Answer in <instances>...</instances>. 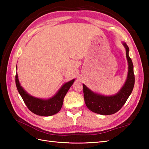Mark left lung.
Segmentation results:
<instances>
[{
  "label": "left lung",
  "instance_id": "left-lung-1",
  "mask_svg": "<svg viewBox=\"0 0 149 149\" xmlns=\"http://www.w3.org/2000/svg\"><path fill=\"white\" fill-rule=\"evenodd\" d=\"M126 50V58L128 63V72L127 79L121 89L118 93L112 95H104L94 92L83 84L85 104L91 111L102 115H112L122 108L131 94L134 85V75L133 64L129 56V49L127 44L122 42Z\"/></svg>",
  "mask_w": 149,
  "mask_h": 149
}]
</instances>
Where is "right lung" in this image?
Masks as SVG:
<instances>
[{"instance_id":"1","label":"right lung","mask_w":149,"mask_h":149,"mask_svg":"<svg viewBox=\"0 0 149 149\" xmlns=\"http://www.w3.org/2000/svg\"><path fill=\"white\" fill-rule=\"evenodd\" d=\"M74 81L75 79L65 83L57 91L54 95L51 98L47 99H43L33 97L29 93H28L24 90V88L21 86L18 80L17 72L15 76L16 86H17L18 92L27 107L31 112L36 114V115L43 116H52L59 111L62 107L65 96L70 89V88L74 83Z\"/></svg>"}]
</instances>
